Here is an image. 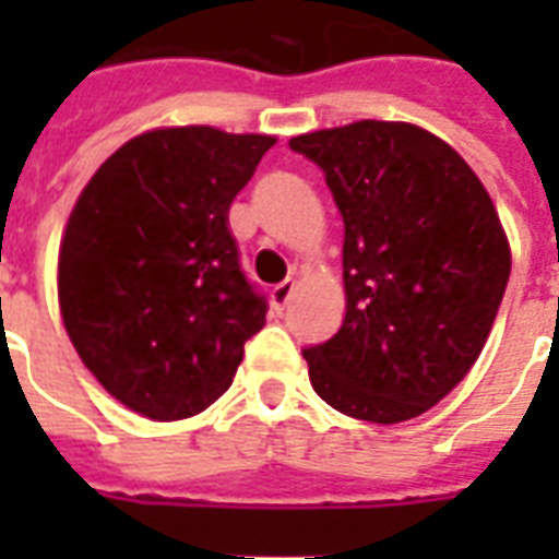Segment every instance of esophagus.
<instances>
[{
    "label": "esophagus",
    "instance_id": "34e87169",
    "mask_svg": "<svg viewBox=\"0 0 559 559\" xmlns=\"http://www.w3.org/2000/svg\"><path fill=\"white\" fill-rule=\"evenodd\" d=\"M293 293H296V281H284V284H278V287H275L270 293L272 307H275V310H284V307L289 305V298H293Z\"/></svg>",
    "mask_w": 559,
    "mask_h": 559
}]
</instances>
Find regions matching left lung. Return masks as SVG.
<instances>
[{
  "mask_svg": "<svg viewBox=\"0 0 559 559\" xmlns=\"http://www.w3.org/2000/svg\"><path fill=\"white\" fill-rule=\"evenodd\" d=\"M345 223V319L305 348L316 394L371 424L424 415L485 348L511 278L490 193L438 135L354 121L289 139Z\"/></svg>",
  "mask_w": 559,
  "mask_h": 559,
  "instance_id": "obj_1",
  "label": "left lung"
}]
</instances>
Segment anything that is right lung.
Returning a JSON list of instances; mask_svg holds the SVG:
<instances>
[{"instance_id": "obj_1", "label": "right lung", "mask_w": 559, "mask_h": 559, "mask_svg": "<svg viewBox=\"0 0 559 559\" xmlns=\"http://www.w3.org/2000/svg\"><path fill=\"white\" fill-rule=\"evenodd\" d=\"M272 144L217 127L151 130L118 147L74 202L57 261L66 333L139 415H200L266 322L228 209Z\"/></svg>"}]
</instances>
